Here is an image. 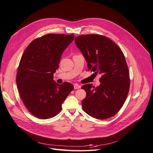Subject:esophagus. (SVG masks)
I'll list each match as a JSON object with an SVG mask.
<instances>
[{"mask_svg":"<svg viewBox=\"0 0 153 153\" xmlns=\"http://www.w3.org/2000/svg\"><path fill=\"white\" fill-rule=\"evenodd\" d=\"M74 86V89H79V88H81V87L80 85H77V84H75Z\"/></svg>","mask_w":153,"mask_h":153,"instance_id":"1","label":"esophagus"}]
</instances>
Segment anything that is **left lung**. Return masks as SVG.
<instances>
[{
    "mask_svg": "<svg viewBox=\"0 0 153 153\" xmlns=\"http://www.w3.org/2000/svg\"><path fill=\"white\" fill-rule=\"evenodd\" d=\"M75 42L86 58L88 71L101 75L99 86L86 84L81 87L86 92L82 101L83 111L98 120L114 116L124 104L130 90L124 54L115 42L102 35L79 36Z\"/></svg>",
    "mask_w": 153,
    "mask_h": 153,
    "instance_id": "8db88e82",
    "label": "left lung"
}]
</instances>
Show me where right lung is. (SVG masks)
Wrapping results in <instances>:
<instances>
[{
	"label": "right lung",
	"instance_id": "add662e5",
	"mask_svg": "<svg viewBox=\"0 0 153 153\" xmlns=\"http://www.w3.org/2000/svg\"><path fill=\"white\" fill-rule=\"evenodd\" d=\"M74 39V33L46 34L30 42L22 55L17 88L27 110L39 119H50L60 113L62 103L74 89L71 83L58 85L53 79L62 53Z\"/></svg>",
	"mask_w": 153,
	"mask_h": 153
}]
</instances>
